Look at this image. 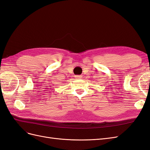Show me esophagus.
I'll use <instances>...</instances> for the list:
<instances>
[{"label":"esophagus","mask_w":150,"mask_h":150,"mask_svg":"<svg viewBox=\"0 0 150 150\" xmlns=\"http://www.w3.org/2000/svg\"><path fill=\"white\" fill-rule=\"evenodd\" d=\"M76 78H77V79H81V76H76Z\"/></svg>","instance_id":"obj_1"}]
</instances>
